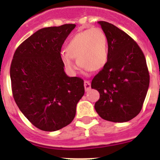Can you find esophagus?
Segmentation results:
<instances>
[{"label":"esophagus","mask_w":160,"mask_h":160,"mask_svg":"<svg viewBox=\"0 0 160 160\" xmlns=\"http://www.w3.org/2000/svg\"><path fill=\"white\" fill-rule=\"evenodd\" d=\"M84 87H85V90L88 91L89 90H90L91 88V86H90V82L89 81H85L84 82Z\"/></svg>","instance_id":"esophagus-1"}]
</instances>
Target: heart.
<instances>
[{"label":"heart","instance_id":"b5f03b06","mask_svg":"<svg viewBox=\"0 0 160 160\" xmlns=\"http://www.w3.org/2000/svg\"><path fill=\"white\" fill-rule=\"evenodd\" d=\"M66 53H63L62 59L65 66L72 73L78 66L90 71H98L107 64L109 57L107 37L100 28H92L77 32L68 42Z\"/></svg>","mask_w":160,"mask_h":160}]
</instances>
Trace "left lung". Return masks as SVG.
<instances>
[{
	"label": "left lung",
	"instance_id": "obj_1",
	"mask_svg": "<svg viewBox=\"0 0 160 160\" xmlns=\"http://www.w3.org/2000/svg\"><path fill=\"white\" fill-rule=\"evenodd\" d=\"M98 24L107 37L109 57L91 82V88L100 94L94 108L103 119L128 122L139 114L148 93L150 76L146 58L128 33L107 22Z\"/></svg>",
	"mask_w": 160,
	"mask_h": 160
}]
</instances>
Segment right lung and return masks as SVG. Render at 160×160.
Listing matches in <instances>:
<instances>
[{
    "instance_id": "add662e5",
    "label": "right lung",
    "mask_w": 160,
    "mask_h": 160,
    "mask_svg": "<svg viewBox=\"0 0 160 160\" xmlns=\"http://www.w3.org/2000/svg\"><path fill=\"white\" fill-rule=\"evenodd\" d=\"M74 24L43 28L16 49L10 66L13 98L20 111L38 129L55 131L75 117L85 93L84 81L68 77L61 49Z\"/></svg>"
}]
</instances>
